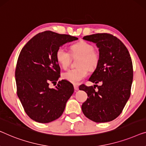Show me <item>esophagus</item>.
I'll list each match as a JSON object with an SVG mask.
<instances>
[{"mask_svg":"<svg viewBox=\"0 0 146 146\" xmlns=\"http://www.w3.org/2000/svg\"><path fill=\"white\" fill-rule=\"evenodd\" d=\"M74 88L75 91H78V90H79V88H78V86L77 85H74Z\"/></svg>","mask_w":146,"mask_h":146,"instance_id":"esophagus-1","label":"esophagus"}]
</instances>
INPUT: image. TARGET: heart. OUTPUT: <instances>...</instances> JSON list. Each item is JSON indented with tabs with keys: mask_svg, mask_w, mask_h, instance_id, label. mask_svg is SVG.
I'll use <instances>...</instances> for the list:
<instances>
[{
	"mask_svg": "<svg viewBox=\"0 0 146 146\" xmlns=\"http://www.w3.org/2000/svg\"><path fill=\"white\" fill-rule=\"evenodd\" d=\"M94 49V46L86 41H80L72 46L71 54L64 47H59L56 52V59L63 68H66L70 64L71 55L74 58L80 56L77 62L78 68L70 69L63 72V79L78 84L87 76L88 70L89 71L95 70L99 65V55Z\"/></svg>",
	"mask_w": 146,
	"mask_h": 146,
	"instance_id": "b5f03b06",
	"label": "heart"
}]
</instances>
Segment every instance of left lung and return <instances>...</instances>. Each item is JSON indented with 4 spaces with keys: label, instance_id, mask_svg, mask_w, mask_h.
I'll use <instances>...</instances> for the list:
<instances>
[{
    "label": "left lung",
    "instance_id": "obj_1",
    "mask_svg": "<svg viewBox=\"0 0 146 146\" xmlns=\"http://www.w3.org/2000/svg\"><path fill=\"white\" fill-rule=\"evenodd\" d=\"M83 39L96 43L99 48V65L89 80L101 85L80 86V90L86 92L88 97L82 105V112L94 122L112 121L122 113L130 96L133 66L130 53L120 39L109 33L87 35Z\"/></svg>",
    "mask_w": 146,
    "mask_h": 146
}]
</instances>
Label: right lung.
<instances>
[{"label": "right lung", "mask_w": 146, "mask_h": 146, "mask_svg": "<svg viewBox=\"0 0 146 146\" xmlns=\"http://www.w3.org/2000/svg\"><path fill=\"white\" fill-rule=\"evenodd\" d=\"M70 35L50 31L39 33L29 40L21 50L17 61L15 77L17 94L29 118L48 123L62 115L66 103L74 93L73 85L59 81L60 68L56 52L64 44L77 40Z\"/></svg>", "instance_id": "right-lung-1"}]
</instances>
